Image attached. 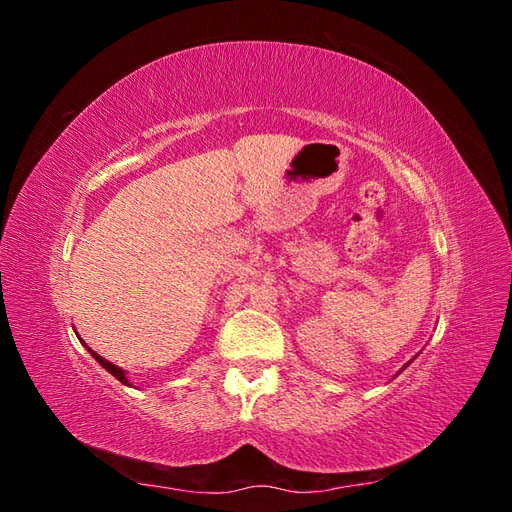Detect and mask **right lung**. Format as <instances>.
<instances>
[{"mask_svg":"<svg viewBox=\"0 0 512 512\" xmlns=\"http://www.w3.org/2000/svg\"><path fill=\"white\" fill-rule=\"evenodd\" d=\"M89 352H91V356H94V359L108 371V374H113L121 384H128V380H126V374H123V369H119L117 365H113V363H108L106 359H102V356L100 354H96L94 350H91V348H87Z\"/></svg>","mask_w":512,"mask_h":512,"instance_id":"right-lung-1","label":"right lung"}]
</instances>
